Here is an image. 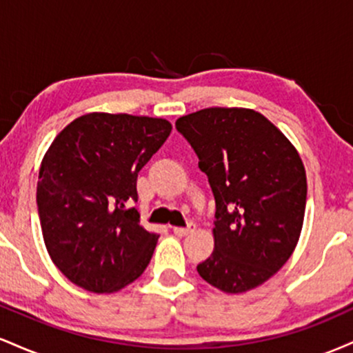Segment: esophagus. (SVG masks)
<instances>
[{
	"label": "esophagus",
	"instance_id": "esophagus-1",
	"mask_svg": "<svg viewBox=\"0 0 353 353\" xmlns=\"http://www.w3.org/2000/svg\"><path fill=\"white\" fill-rule=\"evenodd\" d=\"M172 230L176 236L184 237V236H189L190 232H194V230H196V224H192V222H190V224H188V228H172Z\"/></svg>",
	"mask_w": 353,
	"mask_h": 353
}]
</instances>
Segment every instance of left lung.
<instances>
[{
    "label": "left lung",
    "instance_id": "left-lung-1",
    "mask_svg": "<svg viewBox=\"0 0 353 353\" xmlns=\"http://www.w3.org/2000/svg\"><path fill=\"white\" fill-rule=\"evenodd\" d=\"M176 128L216 199L214 252L197 272L225 294L262 285L301 237L307 177L297 149L254 109H201L179 117Z\"/></svg>",
    "mask_w": 353,
    "mask_h": 353
}]
</instances>
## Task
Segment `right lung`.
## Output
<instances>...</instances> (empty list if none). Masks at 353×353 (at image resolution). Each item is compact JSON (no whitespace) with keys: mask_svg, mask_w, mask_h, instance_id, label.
I'll return each instance as SVG.
<instances>
[{"mask_svg":"<svg viewBox=\"0 0 353 353\" xmlns=\"http://www.w3.org/2000/svg\"><path fill=\"white\" fill-rule=\"evenodd\" d=\"M172 125L161 117L89 112L54 137L36 202L48 254L72 283L111 294L134 282L159 236L139 225L137 172Z\"/></svg>","mask_w":353,"mask_h":353,"instance_id":"1","label":"right lung"}]
</instances>
